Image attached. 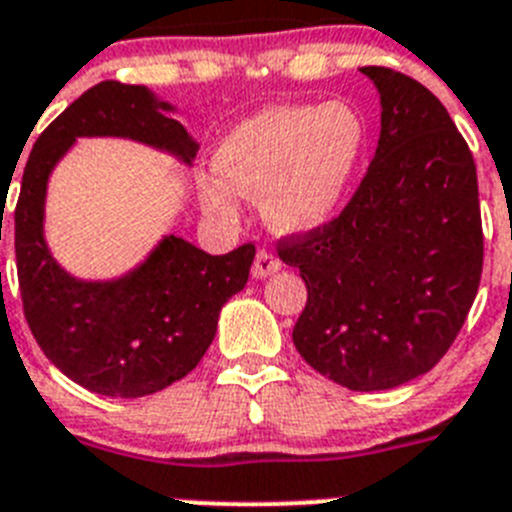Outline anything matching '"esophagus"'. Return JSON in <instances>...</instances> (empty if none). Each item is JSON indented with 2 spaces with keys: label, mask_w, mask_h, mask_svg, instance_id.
I'll return each mask as SVG.
<instances>
[{
  "label": "esophagus",
  "mask_w": 512,
  "mask_h": 512,
  "mask_svg": "<svg viewBox=\"0 0 512 512\" xmlns=\"http://www.w3.org/2000/svg\"><path fill=\"white\" fill-rule=\"evenodd\" d=\"M280 270V260L270 250H257L255 262H252V278L262 280L267 275H273Z\"/></svg>",
  "instance_id": "1"
}]
</instances>
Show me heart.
<instances>
[{"mask_svg": "<svg viewBox=\"0 0 512 512\" xmlns=\"http://www.w3.org/2000/svg\"><path fill=\"white\" fill-rule=\"evenodd\" d=\"M367 150L365 117L347 101L262 109L216 145V176L199 181L201 201L232 222L239 196L260 199L262 219L278 234L316 232L354 196Z\"/></svg>", "mask_w": 512, "mask_h": 512, "instance_id": "b5f03b06", "label": "heart"}]
</instances>
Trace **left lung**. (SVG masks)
<instances>
[{"mask_svg":"<svg viewBox=\"0 0 512 512\" xmlns=\"http://www.w3.org/2000/svg\"><path fill=\"white\" fill-rule=\"evenodd\" d=\"M380 94L375 158L347 209L278 242L308 301L293 344L308 365L359 393L426 375L457 339L482 275L477 168L426 86L359 68Z\"/></svg>","mask_w":512,"mask_h":512,"instance_id":"obj_1","label":"left lung"}]
</instances>
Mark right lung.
Segmentation results:
<instances>
[{"mask_svg":"<svg viewBox=\"0 0 512 512\" xmlns=\"http://www.w3.org/2000/svg\"><path fill=\"white\" fill-rule=\"evenodd\" d=\"M173 114L176 107L147 86L101 81L35 140L22 173L15 255L25 319L63 375L109 398L153 395L199 365L214 342L222 306L245 288L255 260V245L209 255L165 234L124 275L84 280L50 252L48 183L78 137H124L193 165L199 142Z\"/></svg>","mask_w":512,"mask_h":512,"instance_id":"1","label":"right lung"}]
</instances>
